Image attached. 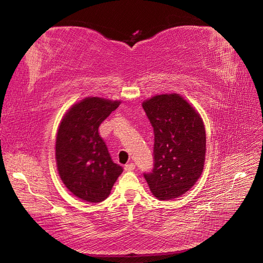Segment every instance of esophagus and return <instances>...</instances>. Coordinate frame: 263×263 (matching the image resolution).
<instances>
[{"instance_id": "1", "label": "esophagus", "mask_w": 263, "mask_h": 263, "mask_svg": "<svg viewBox=\"0 0 263 263\" xmlns=\"http://www.w3.org/2000/svg\"><path fill=\"white\" fill-rule=\"evenodd\" d=\"M124 169H125V171H133L135 169V164L133 162L132 163H127V164H125Z\"/></svg>"}]
</instances>
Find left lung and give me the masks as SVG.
Wrapping results in <instances>:
<instances>
[{"label": "left lung", "instance_id": "obj_1", "mask_svg": "<svg viewBox=\"0 0 263 263\" xmlns=\"http://www.w3.org/2000/svg\"><path fill=\"white\" fill-rule=\"evenodd\" d=\"M142 107L155 134L154 168L144 177L157 198L173 200L187 192L203 172L204 124L179 94L156 95Z\"/></svg>", "mask_w": 263, "mask_h": 263}]
</instances>
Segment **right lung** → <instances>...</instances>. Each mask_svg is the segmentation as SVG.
<instances>
[{"label": "right lung", "mask_w": 263, "mask_h": 263, "mask_svg": "<svg viewBox=\"0 0 263 263\" xmlns=\"http://www.w3.org/2000/svg\"><path fill=\"white\" fill-rule=\"evenodd\" d=\"M119 103L86 98L71 107L60 123L55 139L58 172L63 184L82 201H104L123 172L99 135L100 125Z\"/></svg>", "instance_id": "obj_1"}]
</instances>
